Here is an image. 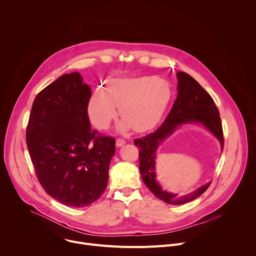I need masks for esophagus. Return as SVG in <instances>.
<instances>
[{
	"label": "esophagus",
	"instance_id": "1",
	"mask_svg": "<svg viewBox=\"0 0 256 256\" xmlns=\"http://www.w3.org/2000/svg\"><path fill=\"white\" fill-rule=\"evenodd\" d=\"M126 144V140H122V138H118L116 140V147L118 148H120V147H122V146Z\"/></svg>",
	"mask_w": 256,
	"mask_h": 256
}]
</instances>
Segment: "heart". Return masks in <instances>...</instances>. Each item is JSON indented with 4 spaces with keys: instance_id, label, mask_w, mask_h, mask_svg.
Returning a JSON list of instances; mask_svg holds the SVG:
<instances>
[{
    "instance_id": "heart-1",
    "label": "heart",
    "mask_w": 256,
    "mask_h": 256,
    "mask_svg": "<svg viewBox=\"0 0 256 256\" xmlns=\"http://www.w3.org/2000/svg\"><path fill=\"white\" fill-rule=\"evenodd\" d=\"M169 82L155 76L114 79L105 90L97 89L88 103V116L99 130H106L118 116L122 132L151 130L161 120L172 100Z\"/></svg>"
}]
</instances>
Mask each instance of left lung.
<instances>
[{
    "mask_svg": "<svg viewBox=\"0 0 256 256\" xmlns=\"http://www.w3.org/2000/svg\"><path fill=\"white\" fill-rule=\"evenodd\" d=\"M176 77L178 94L166 120L154 132L134 140V144L140 148V172L144 184L158 198L170 204H182L194 200L208 190L210 181L181 196L163 190L156 179V155L160 146L180 126L200 124L218 140L222 152L224 149L221 118L212 98L186 72H177Z\"/></svg>",
    "mask_w": 256,
    "mask_h": 256,
    "instance_id": "8db88e82",
    "label": "left lung"
}]
</instances>
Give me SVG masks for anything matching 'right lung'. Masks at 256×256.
I'll use <instances>...</instances> for the list:
<instances>
[{"mask_svg":"<svg viewBox=\"0 0 256 256\" xmlns=\"http://www.w3.org/2000/svg\"><path fill=\"white\" fill-rule=\"evenodd\" d=\"M90 87L78 72L64 74L34 99L26 142L48 194L74 208L97 200L108 182L116 140L96 136L88 116Z\"/></svg>","mask_w":256,"mask_h":256,"instance_id":"add662e5","label":"right lung"}]
</instances>
